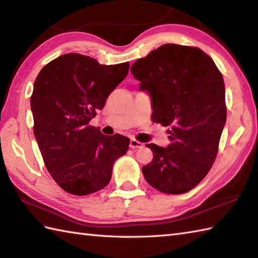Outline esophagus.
<instances>
[{"mask_svg": "<svg viewBox=\"0 0 258 258\" xmlns=\"http://www.w3.org/2000/svg\"><path fill=\"white\" fill-rule=\"evenodd\" d=\"M130 147L131 149H141V147H143V143L142 142H139L138 140H134L132 139L130 141Z\"/></svg>", "mask_w": 258, "mask_h": 258, "instance_id": "esophagus-1", "label": "esophagus"}]
</instances>
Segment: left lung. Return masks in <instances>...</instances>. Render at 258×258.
Returning <instances> with one entry per match:
<instances>
[{"label": "left lung", "mask_w": 258, "mask_h": 258, "mask_svg": "<svg viewBox=\"0 0 258 258\" xmlns=\"http://www.w3.org/2000/svg\"><path fill=\"white\" fill-rule=\"evenodd\" d=\"M131 72L150 93L153 122L168 126L171 144H146L153 160L144 178L166 194L194 188L210 172L226 122L225 85L220 70L201 48L164 44L139 58Z\"/></svg>", "instance_id": "obj_1"}]
</instances>
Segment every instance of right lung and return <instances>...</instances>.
I'll return each instance as SVG.
<instances>
[{
	"label": "right lung",
	"instance_id": "1",
	"mask_svg": "<svg viewBox=\"0 0 258 258\" xmlns=\"http://www.w3.org/2000/svg\"><path fill=\"white\" fill-rule=\"evenodd\" d=\"M128 69V62L102 65L69 53L47 63L35 79L34 136L48 173L70 194L84 196L105 187L114 162L128 150L130 139L103 135L89 124Z\"/></svg>",
	"mask_w": 258,
	"mask_h": 258
}]
</instances>
